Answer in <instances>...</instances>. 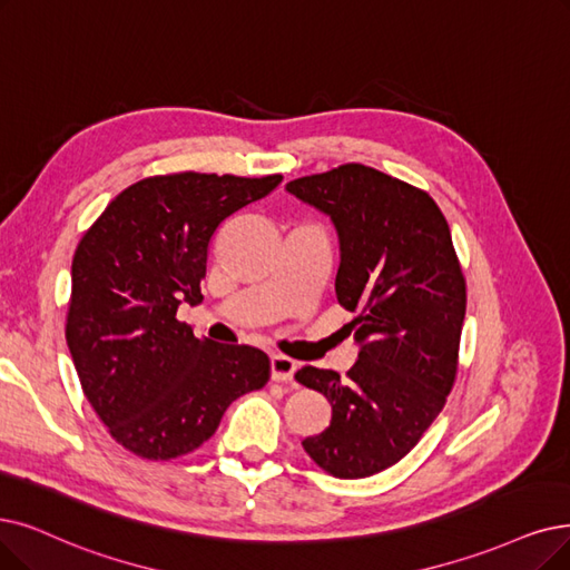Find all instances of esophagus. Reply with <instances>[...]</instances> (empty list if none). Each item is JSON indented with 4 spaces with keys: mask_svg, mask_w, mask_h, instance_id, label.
Masks as SVG:
<instances>
[{
    "mask_svg": "<svg viewBox=\"0 0 570 570\" xmlns=\"http://www.w3.org/2000/svg\"><path fill=\"white\" fill-rule=\"evenodd\" d=\"M294 372H297V362L285 357V355H273L271 357V379L273 381H292Z\"/></svg>",
    "mask_w": 570,
    "mask_h": 570,
    "instance_id": "1",
    "label": "esophagus"
}]
</instances>
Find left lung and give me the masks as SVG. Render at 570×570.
<instances>
[{
  "mask_svg": "<svg viewBox=\"0 0 570 570\" xmlns=\"http://www.w3.org/2000/svg\"><path fill=\"white\" fill-rule=\"evenodd\" d=\"M285 191L332 219L336 299L357 313L344 327L360 348L346 379L311 364L294 374L332 404L330 425L302 444L341 480L372 476L442 412L465 321L463 271L438 203L406 181L346 164Z\"/></svg>",
  "mask_w": 570,
  "mask_h": 570,
  "instance_id": "1",
  "label": "left lung"
}]
</instances>
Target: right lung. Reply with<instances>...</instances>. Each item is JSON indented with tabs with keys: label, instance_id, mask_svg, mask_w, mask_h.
<instances>
[{
	"label": "right lung",
	"instance_id": "obj_1",
	"mask_svg": "<svg viewBox=\"0 0 570 570\" xmlns=\"http://www.w3.org/2000/svg\"><path fill=\"white\" fill-rule=\"evenodd\" d=\"M283 181L177 173L135 181L79 240L67 348L109 435L135 456L168 461L215 435L236 397L268 381L253 346L196 338L177 306L200 304L219 224Z\"/></svg>",
	"mask_w": 570,
	"mask_h": 570
}]
</instances>
